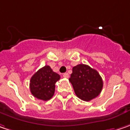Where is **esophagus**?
I'll use <instances>...</instances> for the list:
<instances>
[{"mask_svg": "<svg viewBox=\"0 0 130 130\" xmlns=\"http://www.w3.org/2000/svg\"><path fill=\"white\" fill-rule=\"evenodd\" d=\"M63 77L64 78H68L69 77V74L68 73H63Z\"/></svg>", "mask_w": 130, "mask_h": 130, "instance_id": "obj_1", "label": "esophagus"}]
</instances>
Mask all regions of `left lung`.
<instances>
[{"label":"left lung","mask_w":130,"mask_h":130,"mask_svg":"<svg viewBox=\"0 0 130 130\" xmlns=\"http://www.w3.org/2000/svg\"><path fill=\"white\" fill-rule=\"evenodd\" d=\"M69 81L76 96L84 101H90L98 97L103 87V79L98 72L84 64L73 68Z\"/></svg>","instance_id":"left-lung-1"}]
</instances>
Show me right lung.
I'll list each match as a JSON object with an SVG mask.
<instances>
[{"label":"right lung","mask_w":130,"mask_h":130,"mask_svg":"<svg viewBox=\"0 0 130 130\" xmlns=\"http://www.w3.org/2000/svg\"><path fill=\"white\" fill-rule=\"evenodd\" d=\"M59 78V74L52 71L50 66L45 65L30 78V89L32 94L41 100H50L54 94L55 83Z\"/></svg>","instance_id":"1"}]
</instances>
